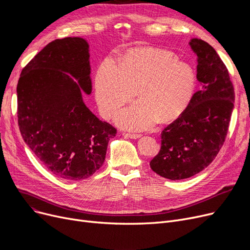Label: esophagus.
<instances>
[{
	"mask_svg": "<svg viewBox=\"0 0 250 250\" xmlns=\"http://www.w3.org/2000/svg\"><path fill=\"white\" fill-rule=\"evenodd\" d=\"M124 136L130 139H138L141 137L140 134H134V133H124Z\"/></svg>",
	"mask_w": 250,
	"mask_h": 250,
	"instance_id": "1",
	"label": "esophagus"
}]
</instances>
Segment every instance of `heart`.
<instances>
[{"label":"heart","mask_w":250,"mask_h":250,"mask_svg":"<svg viewBox=\"0 0 250 250\" xmlns=\"http://www.w3.org/2000/svg\"><path fill=\"white\" fill-rule=\"evenodd\" d=\"M195 89L190 65L172 52L138 48L128 51L118 64L105 60L95 78L96 99L103 117L110 118L136 95L139 101L115 117L118 125L145 129L159 122L175 120L187 109Z\"/></svg>","instance_id":"b5f03b06"}]
</instances>
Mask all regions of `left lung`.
I'll return each instance as SVG.
<instances>
[{"mask_svg": "<svg viewBox=\"0 0 250 250\" xmlns=\"http://www.w3.org/2000/svg\"><path fill=\"white\" fill-rule=\"evenodd\" d=\"M198 56L196 78L202 86L187 109L161 133V149L150 162L154 172L179 180L201 172L225 142L234 108V87L225 63L202 39L189 42Z\"/></svg>", "mask_w": 250, "mask_h": 250, "instance_id": "left-lung-1", "label": "left lung"}]
</instances>
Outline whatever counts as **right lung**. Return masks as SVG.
<instances>
[{"label":"right lung","mask_w":250,"mask_h":250,"mask_svg":"<svg viewBox=\"0 0 250 250\" xmlns=\"http://www.w3.org/2000/svg\"><path fill=\"white\" fill-rule=\"evenodd\" d=\"M89 57L85 39H56L25 65L17 84L23 140L49 172L65 180L93 174L116 135L83 101L82 90L92 91Z\"/></svg>","instance_id":"obj_1"}]
</instances>
